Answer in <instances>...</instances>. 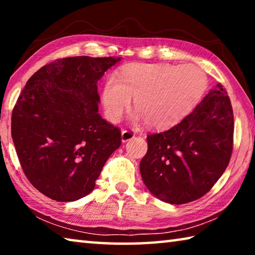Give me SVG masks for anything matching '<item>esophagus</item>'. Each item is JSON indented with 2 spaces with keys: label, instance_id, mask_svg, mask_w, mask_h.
Returning a JSON list of instances; mask_svg holds the SVG:
<instances>
[{
  "label": "esophagus",
  "instance_id": "1",
  "mask_svg": "<svg viewBox=\"0 0 255 255\" xmlns=\"http://www.w3.org/2000/svg\"><path fill=\"white\" fill-rule=\"evenodd\" d=\"M135 137V133H133L131 130H123L122 131V141L123 143H126V141L132 139Z\"/></svg>",
  "mask_w": 255,
  "mask_h": 255
}]
</instances>
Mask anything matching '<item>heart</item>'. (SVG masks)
I'll use <instances>...</instances> for the list:
<instances>
[{"label": "heart", "instance_id": "heart-1", "mask_svg": "<svg viewBox=\"0 0 255 255\" xmlns=\"http://www.w3.org/2000/svg\"><path fill=\"white\" fill-rule=\"evenodd\" d=\"M208 79L193 64L132 63L123 67L119 79L109 76L102 90L107 118L118 122L135 98V120L150 127L166 129L179 124L204 96Z\"/></svg>", "mask_w": 255, "mask_h": 255}]
</instances>
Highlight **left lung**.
<instances>
[{
    "instance_id": "8db88e82",
    "label": "left lung",
    "mask_w": 255,
    "mask_h": 255,
    "mask_svg": "<svg viewBox=\"0 0 255 255\" xmlns=\"http://www.w3.org/2000/svg\"><path fill=\"white\" fill-rule=\"evenodd\" d=\"M233 135L230 98L217 84L180 124L147 136L148 149L139 165L145 185L167 204L199 199L225 172Z\"/></svg>"
}]
</instances>
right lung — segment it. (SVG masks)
Masks as SVG:
<instances>
[{
	"label": "right lung",
	"mask_w": 255,
	"mask_h": 255,
	"mask_svg": "<svg viewBox=\"0 0 255 255\" xmlns=\"http://www.w3.org/2000/svg\"><path fill=\"white\" fill-rule=\"evenodd\" d=\"M120 57L77 56L42 66L28 80L12 112L21 167L38 191L56 201L89 195L120 130L99 111L98 81Z\"/></svg>",
	"instance_id": "1"
}]
</instances>
